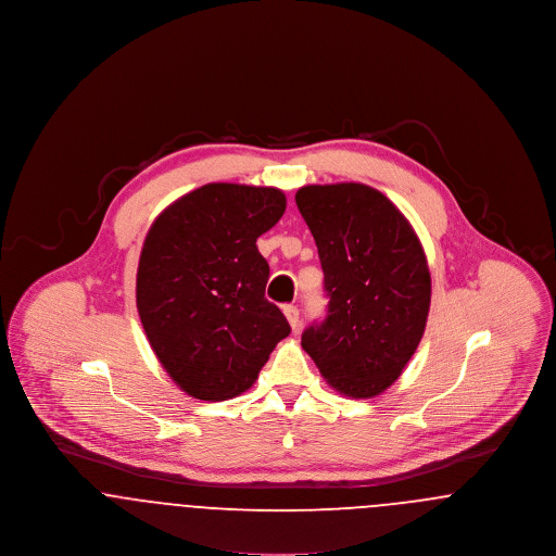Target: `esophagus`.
<instances>
[{"mask_svg": "<svg viewBox=\"0 0 556 556\" xmlns=\"http://www.w3.org/2000/svg\"><path fill=\"white\" fill-rule=\"evenodd\" d=\"M283 313H286V317L290 320L291 329L298 331L300 329V311H298V306L288 304V306H283Z\"/></svg>", "mask_w": 556, "mask_h": 556, "instance_id": "obj_1", "label": "esophagus"}]
</instances>
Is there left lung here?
<instances>
[{
    "label": "left lung",
    "instance_id": "left-lung-1",
    "mask_svg": "<svg viewBox=\"0 0 556 556\" xmlns=\"http://www.w3.org/2000/svg\"><path fill=\"white\" fill-rule=\"evenodd\" d=\"M295 204L317 241L329 298L302 348L340 394L379 396L424 338L431 302L424 245L406 216L363 184L300 187Z\"/></svg>",
    "mask_w": 556,
    "mask_h": 556
}]
</instances>
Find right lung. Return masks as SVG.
<instances>
[{
    "label": "right lung",
    "instance_id": "1",
    "mask_svg": "<svg viewBox=\"0 0 556 556\" xmlns=\"http://www.w3.org/2000/svg\"><path fill=\"white\" fill-rule=\"evenodd\" d=\"M286 212L277 187L208 184L160 212L137 266V311L168 377L208 402L250 390L291 327L265 298L256 239Z\"/></svg>",
    "mask_w": 556,
    "mask_h": 556
}]
</instances>
